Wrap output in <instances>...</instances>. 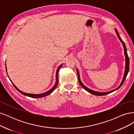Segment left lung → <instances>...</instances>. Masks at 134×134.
<instances>
[{"label":"left lung","instance_id":"8db88e82","mask_svg":"<svg viewBox=\"0 0 134 134\" xmlns=\"http://www.w3.org/2000/svg\"><path fill=\"white\" fill-rule=\"evenodd\" d=\"M115 32L116 33V35L117 36V37H118L119 39L120 40V41H121V42L122 43V46H123V47H124V55H125V71H124V76H123V78H122V82H121V84H120V86L117 87V88L115 89V90H112L111 91H108V92H97V91H93L92 90H91V89L88 88V87H87L86 86H84V85L83 84V83L82 82V81H81L80 80V75H79V70L78 69H76V71H77V74H78V80H79V84H80V86L82 87L83 88H84L85 90L87 91V92H88L89 93H90L91 94H94L95 96H104V95H106V94H109V93H111L113 92H114L117 90H119V89L122 86V84H124L125 80V79L126 78V76L127 75V74L129 72V56H128V55H127V48H126V45L125 43L124 42V41H122V40L121 39V38L120 37V35L119 34L118 31H117L116 29H115Z\"/></svg>","mask_w":134,"mask_h":134}]
</instances>
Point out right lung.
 Here are the masks:
<instances>
[{
	"label": "right lung",
	"mask_w": 134,
	"mask_h": 134,
	"mask_svg": "<svg viewBox=\"0 0 134 134\" xmlns=\"http://www.w3.org/2000/svg\"><path fill=\"white\" fill-rule=\"evenodd\" d=\"M63 64H61L58 67V68L57 69V70H56V82H55V84H54V86L53 87H52V88L50 89V90L49 91H47V92H44V93H41V94H30V93H25V92H22V91H20V90H19V89H18L17 87H16V86H15V85L13 84V83L12 82V80L10 79L9 76L8 75V78H9V80H10V82H12V84L13 85V86L14 87V88H15L16 89V90H17L18 92H19L20 93H22V94L25 95V96H28V97H31V98H42V97H45V96H48V95L50 94L51 93L55 90L56 87H57L58 84V82H59V81H58V73H59V70H60V69L62 67ZM5 69H6V72H7L6 64H5Z\"/></svg>",
	"instance_id": "add662e5"
}]
</instances>
